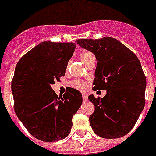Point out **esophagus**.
Masks as SVG:
<instances>
[{
	"mask_svg": "<svg viewBox=\"0 0 156 156\" xmlns=\"http://www.w3.org/2000/svg\"><path fill=\"white\" fill-rule=\"evenodd\" d=\"M82 99H83V101H87L88 98H87V94H82Z\"/></svg>",
	"mask_w": 156,
	"mask_h": 156,
	"instance_id": "esophagus-1",
	"label": "esophagus"
}]
</instances>
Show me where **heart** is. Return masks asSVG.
Returning <instances> with one entry per match:
<instances>
[{
	"mask_svg": "<svg viewBox=\"0 0 156 156\" xmlns=\"http://www.w3.org/2000/svg\"><path fill=\"white\" fill-rule=\"evenodd\" d=\"M91 55H94L91 52L83 51L81 54L80 58H81V62H84L86 61V59H87L88 57L91 56ZM71 86L76 88V89H78V90H84L87 87V83H86V81H82V80H74L71 82Z\"/></svg>",
	"mask_w": 156,
	"mask_h": 156,
	"instance_id": "obj_1",
	"label": "heart"
}]
</instances>
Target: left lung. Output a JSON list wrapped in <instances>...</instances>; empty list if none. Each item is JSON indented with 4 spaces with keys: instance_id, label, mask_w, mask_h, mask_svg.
<instances>
[{
    "instance_id": "obj_1",
    "label": "left lung",
    "mask_w": 156,
    "mask_h": 156,
    "mask_svg": "<svg viewBox=\"0 0 156 156\" xmlns=\"http://www.w3.org/2000/svg\"><path fill=\"white\" fill-rule=\"evenodd\" d=\"M77 44L96 57L93 89L107 90L103 98L88 96L94 105L90 126L100 137H122L134 128L145 106L146 76L141 62L129 48L112 37L80 39Z\"/></svg>"
}]
</instances>
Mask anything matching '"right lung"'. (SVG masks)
<instances>
[{
	"label": "right lung",
	"instance_id": "add662e5",
	"mask_svg": "<svg viewBox=\"0 0 156 156\" xmlns=\"http://www.w3.org/2000/svg\"><path fill=\"white\" fill-rule=\"evenodd\" d=\"M73 42L43 41L18 62L11 83L15 112L27 130L42 141L64 139L82 103L80 91L69 87L63 95L52 89L65 75L75 49Z\"/></svg>",
	"mask_w": 156,
	"mask_h": 156
}]
</instances>
